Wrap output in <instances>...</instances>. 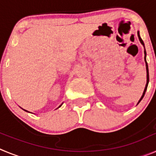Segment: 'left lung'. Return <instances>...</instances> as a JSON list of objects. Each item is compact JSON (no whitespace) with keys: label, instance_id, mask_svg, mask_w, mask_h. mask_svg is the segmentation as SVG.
I'll list each match as a JSON object with an SVG mask.
<instances>
[{"label":"left lung","instance_id":"obj_1","mask_svg":"<svg viewBox=\"0 0 156 156\" xmlns=\"http://www.w3.org/2000/svg\"><path fill=\"white\" fill-rule=\"evenodd\" d=\"M137 36H138V38L139 40H140V43L142 44L143 46L144 47V42H143L142 39L140 38V34H139V32H137ZM144 55H145V56H144V60H145V62H146V70H147V83H146V86H145V88H144V93H143L142 96H141V98H140V99L139 100L138 103L140 102V101L142 100V98H144V94H145V92H146V90H147V87H148V82H149V74H148V63H147V62H146V51H145V49H144Z\"/></svg>","mask_w":156,"mask_h":156}]
</instances>
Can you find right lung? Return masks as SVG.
Instances as JSON below:
<instances>
[{
	"mask_svg": "<svg viewBox=\"0 0 156 156\" xmlns=\"http://www.w3.org/2000/svg\"><path fill=\"white\" fill-rule=\"evenodd\" d=\"M60 106H61V105H60ZM60 106H59V107H60ZM25 111H27V110H25Z\"/></svg>",
	"mask_w": 156,
	"mask_h": 156,
	"instance_id": "1",
	"label": "right lung"
}]
</instances>
